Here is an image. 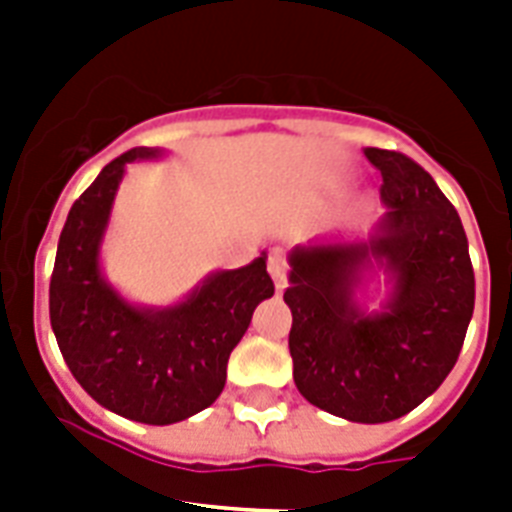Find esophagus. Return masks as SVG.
Instances as JSON below:
<instances>
[{
  "label": "esophagus",
  "instance_id": "34e87169",
  "mask_svg": "<svg viewBox=\"0 0 512 512\" xmlns=\"http://www.w3.org/2000/svg\"><path fill=\"white\" fill-rule=\"evenodd\" d=\"M268 271H271L273 281H276V289H284L287 287V276H289V263H287V255L281 252V249H273L271 257H268Z\"/></svg>",
  "mask_w": 512,
  "mask_h": 512
}]
</instances>
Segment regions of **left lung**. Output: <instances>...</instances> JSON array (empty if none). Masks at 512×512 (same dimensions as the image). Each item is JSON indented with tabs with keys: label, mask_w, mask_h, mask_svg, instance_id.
<instances>
[{
	"label": "left lung",
	"mask_w": 512,
	"mask_h": 512,
	"mask_svg": "<svg viewBox=\"0 0 512 512\" xmlns=\"http://www.w3.org/2000/svg\"><path fill=\"white\" fill-rule=\"evenodd\" d=\"M388 212L369 244L295 249L284 303L292 311L295 385L350 422H390L420 406L460 358L476 305L468 236L452 201L420 164L366 148ZM377 256L397 279L389 311L364 317L349 295Z\"/></svg>",
	"instance_id": "8db88e82"
}]
</instances>
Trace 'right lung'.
<instances>
[{
	"instance_id": "right-lung-1",
	"label": "right lung",
	"mask_w": 512,
	"mask_h": 512,
	"mask_svg": "<svg viewBox=\"0 0 512 512\" xmlns=\"http://www.w3.org/2000/svg\"><path fill=\"white\" fill-rule=\"evenodd\" d=\"M159 151L132 148L74 201L50 279V324L76 382L100 406L146 425H172L215 404L228 356L252 313L273 295L265 255L209 276L185 303L132 308L100 276L98 252L124 164Z\"/></svg>"
}]
</instances>
